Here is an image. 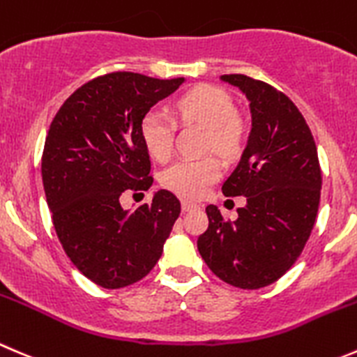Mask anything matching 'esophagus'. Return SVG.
Masks as SVG:
<instances>
[{"mask_svg":"<svg viewBox=\"0 0 357 357\" xmlns=\"http://www.w3.org/2000/svg\"><path fill=\"white\" fill-rule=\"evenodd\" d=\"M197 207H199V206H197L195 202H192V200H181V209L185 211V213H186V211L197 209Z\"/></svg>","mask_w":357,"mask_h":357,"instance_id":"1","label":"esophagus"}]
</instances>
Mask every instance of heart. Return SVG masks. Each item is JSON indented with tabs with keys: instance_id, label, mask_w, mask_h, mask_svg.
Masks as SVG:
<instances>
[{
	"instance_id": "b5f03b06",
	"label": "heart",
	"mask_w": 357,
	"mask_h": 357,
	"mask_svg": "<svg viewBox=\"0 0 357 357\" xmlns=\"http://www.w3.org/2000/svg\"><path fill=\"white\" fill-rule=\"evenodd\" d=\"M176 113L209 127V146L223 155L241 148L244 126L235 115L234 99L220 86L199 85L176 101ZM176 120L167 109L153 108L141 122V137L148 153L157 160H167L174 146ZM221 164L214 157L181 158L164 172V185L183 197H200L220 178Z\"/></svg>"
}]
</instances>
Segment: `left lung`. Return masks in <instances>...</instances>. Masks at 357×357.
<instances>
[{"label":"left lung","instance_id":"8db88e82","mask_svg":"<svg viewBox=\"0 0 357 357\" xmlns=\"http://www.w3.org/2000/svg\"><path fill=\"white\" fill-rule=\"evenodd\" d=\"M251 112L241 160L223 183L227 197H245L235 221L207 206L209 227L197 241L214 275L241 289H258L286 274L305 248L317 216L321 169L309 126L291 99L268 83L223 75Z\"/></svg>","mask_w":357,"mask_h":357}]
</instances>
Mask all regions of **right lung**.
<instances>
[{"label":"right lung","mask_w":357,"mask_h":357,"mask_svg":"<svg viewBox=\"0 0 357 357\" xmlns=\"http://www.w3.org/2000/svg\"><path fill=\"white\" fill-rule=\"evenodd\" d=\"M185 82L129 71L99 76L66 99L48 129L41 178L54 228L73 265L101 288L150 274L181 213L167 190L136 209H123L120 195L153 183L141 122Z\"/></svg>","instance_id":"right-lung-1"}]
</instances>
